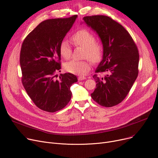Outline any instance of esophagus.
Returning a JSON list of instances; mask_svg holds the SVG:
<instances>
[{"instance_id": "obj_1", "label": "esophagus", "mask_w": 158, "mask_h": 158, "mask_svg": "<svg viewBox=\"0 0 158 158\" xmlns=\"http://www.w3.org/2000/svg\"><path fill=\"white\" fill-rule=\"evenodd\" d=\"M86 78L85 77H82V76H81V77H78V80L79 81H83L85 79H86Z\"/></svg>"}]
</instances>
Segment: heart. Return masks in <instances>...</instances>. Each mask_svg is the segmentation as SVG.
I'll use <instances>...</instances> for the list:
<instances>
[{
  "mask_svg": "<svg viewBox=\"0 0 158 158\" xmlns=\"http://www.w3.org/2000/svg\"><path fill=\"white\" fill-rule=\"evenodd\" d=\"M73 44L76 47L85 48L84 57L88 58L93 63L100 61L103 56L104 48L100 41H95V37L92 32L87 29H81L71 37ZM60 53L62 57L69 60L72 54V48L68 41L63 40L60 45ZM91 62L85 61L72 60L64 64L65 70L79 76H85L91 69Z\"/></svg>",
  "mask_w": 158,
  "mask_h": 158,
  "instance_id": "1",
  "label": "heart"
}]
</instances>
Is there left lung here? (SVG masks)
Returning a JSON list of instances; mask_svg holds the SVG:
<instances>
[{
	"label": "left lung",
	"instance_id": "obj_1",
	"mask_svg": "<svg viewBox=\"0 0 158 158\" xmlns=\"http://www.w3.org/2000/svg\"><path fill=\"white\" fill-rule=\"evenodd\" d=\"M83 20L97 33L104 48L102 60L93 76L97 88L91 96L102 106H116L126 98L138 77L137 46L127 31L109 16H87Z\"/></svg>",
	"mask_w": 158,
	"mask_h": 158
}]
</instances>
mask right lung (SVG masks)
I'll list each match as a JSON object with an SVG mask.
<instances>
[{
	"mask_svg": "<svg viewBox=\"0 0 158 158\" xmlns=\"http://www.w3.org/2000/svg\"><path fill=\"white\" fill-rule=\"evenodd\" d=\"M77 17L48 19L41 22L25 38L20 64L22 82L27 94L41 110L54 113L68 104L70 86L77 81L70 73H57L61 69L60 45Z\"/></svg>",
	"mask_w": 158,
	"mask_h": 158,
	"instance_id": "obj_1",
	"label": "right lung"
}]
</instances>
